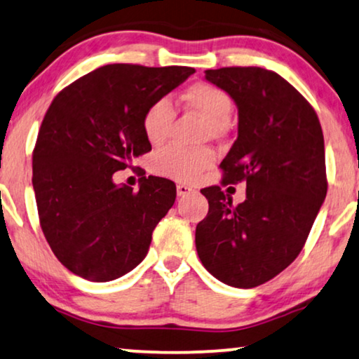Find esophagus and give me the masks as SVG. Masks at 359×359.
Segmentation results:
<instances>
[{
  "instance_id": "esophagus-1",
  "label": "esophagus",
  "mask_w": 359,
  "mask_h": 359,
  "mask_svg": "<svg viewBox=\"0 0 359 359\" xmlns=\"http://www.w3.org/2000/svg\"><path fill=\"white\" fill-rule=\"evenodd\" d=\"M191 193H194V189L191 188V186H188V184L180 183L178 186H176V194H178L180 198H183V196H188Z\"/></svg>"
}]
</instances>
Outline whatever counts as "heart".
Wrapping results in <instances>:
<instances>
[{
  "mask_svg": "<svg viewBox=\"0 0 359 359\" xmlns=\"http://www.w3.org/2000/svg\"><path fill=\"white\" fill-rule=\"evenodd\" d=\"M181 102L208 119V134L220 137L225 132V122L232 114L233 102L220 88L209 83H194L181 95ZM175 119V109L170 100L158 97L150 102L142 117V129L150 144L158 145L170 134ZM215 160L214 151L205 147L186 149L181 145H166L154 156V170L161 176L178 181H193L210 168Z\"/></svg>",
  "mask_w": 359,
  "mask_h": 359,
  "instance_id": "1",
  "label": "heart"
}]
</instances>
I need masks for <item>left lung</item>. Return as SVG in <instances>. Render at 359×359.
Returning <instances> with one entry per match:
<instances>
[{
    "mask_svg": "<svg viewBox=\"0 0 359 359\" xmlns=\"http://www.w3.org/2000/svg\"><path fill=\"white\" fill-rule=\"evenodd\" d=\"M205 80L238 109V137L220 163L222 184L247 183L232 205L220 186L201 189L209 212L196 227L204 268L233 287H257L286 269L306 243L327 196L320 122L306 97L271 70L225 67Z\"/></svg>",
    "mask_w": 359,
    "mask_h": 359,
    "instance_id": "left-lung-1",
    "label": "left lung"
}]
</instances>
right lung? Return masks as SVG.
Segmentation results:
<instances>
[{"label":"right lung","instance_id":"obj_1","mask_svg":"<svg viewBox=\"0 0 359 359\" xmlns=\"http://www.w3.org/2000/svg\"><path fill=\"white\" fill-rule=\"evenodd\" d=\"M193 73L114 63L73 81L52 101L34 149L32 186L42 232L73 274L112 281L149 253L176 186L144 176L134 193L112 175L151 150L142 129L145 109Z\"/></svg>","mask_w":359,"mask_h":359}]
</instances>
